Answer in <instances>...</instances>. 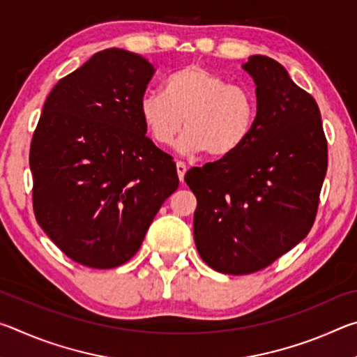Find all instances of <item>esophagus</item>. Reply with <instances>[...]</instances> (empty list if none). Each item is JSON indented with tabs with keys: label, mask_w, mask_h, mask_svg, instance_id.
<instances>
[{
	"label": "esophagus",
	"mask_w": 357,
	"mask_h": 357,
	"mask_svg": "<svg viewBox=\"0 0 357 357\" xmlns=\"http://www.w3.org/2000/svg\"><path fill=\"white\" fill-rule=\"evenodd\" d=\"M176 172H178L179 181H181V183H183V181H184V174H185V172H187V167H185L184 162H181V160L176 162Z\"/></svg>",
	"instance_id": "esophagus-1"
}]
</instances>
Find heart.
I'll use <instances>...</instances> for the list:
<instances>
[{"label": "heart", "mask_w": 357, "mask_h": 357, "mask_svg": "<svg viewBox=\"0 0 357 357\" xmlns=\"http://www.w3.org/2000/svg\"><path fill=\"white\" fill-rule=\"evenodd\" d=\"M138 112L153 140L167 146L185 124L176 148L183 154L208 153L228 157L252 137L258 116L257 98L203 66L189 64L172 72L164 93L143 94Z\"/></svg>", "instance_id": "heart-1"}]
</instances>
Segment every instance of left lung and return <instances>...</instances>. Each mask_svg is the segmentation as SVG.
Masks as SVG:
<instances>
[{
  "label": "left lung",
  "mask_w": 357,
  "mask_h": 357,
  "mask_svg": "<svg viewBox=\"0 0 357 357\" xmlns=\"http://www.w3.org/2000/svg\"><path fill=\"white\" fill-rule=\"evenodd\" d=\"M243 69L257 84L252 137L234 154L184 176L197 197V250L231 275L264 269L309 234L328 170L315 99L273 58L253 55Z\"/></svg>",
  "instance_id": "left-lung-1"
}]
</instances>
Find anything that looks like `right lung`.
I'll return each instance as SVG.
<instances>
[{
  "mask_svg": "<svg viewBox=\"0 0 357 357\" xmlns=\"http://www.w3.org/2000/svg\"><path fill=\"white\" fill-rule=\"evenodd\" d=\"M154 72L123 48L94 53L53 86L34 130L36 220L88 268L129 261L179 185L173 157L146 137L138 112Z\"/></svg>",
  "mask_w": 357,
  "mask_h": 357,
  "instance_id": "1",
  "label": "right lung"
}]
</instances>
